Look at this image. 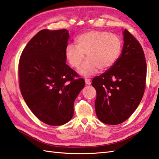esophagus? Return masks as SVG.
<instances>
[{
  "label": "esophagus",
  "mask_w": 159,
  "mask_h": 159,
  "mask_svg": "<svg viewBox=\"0 0 159 159\" xmlns=\"http://www.w3.org/2000/svg\"><path fill=\"white\" fill-rule=\"evenodd\" d=\"M85 83L87 84V85H91V81H90V79H85Z\"/></svg>",
  "instance_id": "esophagus-1"
}]
</instances>
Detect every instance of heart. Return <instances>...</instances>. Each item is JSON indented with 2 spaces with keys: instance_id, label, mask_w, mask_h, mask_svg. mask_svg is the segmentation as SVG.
Here are the masks:
<instances>
[{
  "instance_id": "b5f03b06",
  "label": "heart",
  "mask_w": 159,
  "mask_h": 159,
  "mask_svg": "<svg viewBox=\"0 0 159 159\" xmlns=\"http://www.w3.org/2000/svg\"><path fill=\"white\" fill-rule=\"evenodd\" d=\"M76 46H67L66 57L71 66L78 67L86 55L87 59L79 68V72L85 76L93 74L98 68H111L119 59L122 48L119 36L103 31L84 33L76 38Z\"/></svg>"
}]
</instances>
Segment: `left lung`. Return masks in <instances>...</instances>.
Returning <instances> with one entry per match:
<instances>
[{
  "label": "left lung",
  "instance_id": "left-lung-1",
  "mask_svg": "<svg viewBox=\"0 0 159 159\" xmlns=\"http://www.w3.org/2000/svg\"><path fill=\"white\" fill-rule=\"evenodd\" d=\"M123 35L122 51L117 62L92 80L96 116L106 124H120L128 119L139 106L146 87L147 67L142 47L127 29Z\"/></svg>",
  "mask_w": 159,
  "mask_h": 159
}]
</instances>
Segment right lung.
<instances>
[{
    "label": "right lung",
    "instance_id": "1",
    "mask_svg": "<svg viewBox=\"0 0 159 159\" xmlns=\"http://www.w3.org/2000/svg\"><path fill=\"white\" fill-rule=\"evenodd\" d=\"M66 29L39 31L23 50L18 66L20 89L32 113L50 126L72 119L74 100L85 87L83 79L67 65Z\"/></svg>",
    "mask_w": 159,
    "mask_h": 159
}]
</instances>
